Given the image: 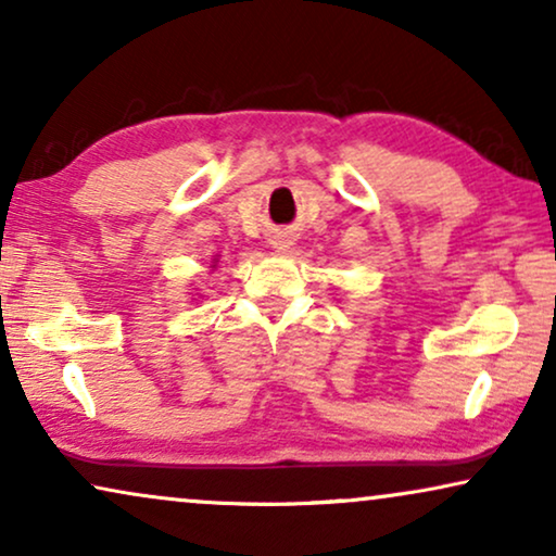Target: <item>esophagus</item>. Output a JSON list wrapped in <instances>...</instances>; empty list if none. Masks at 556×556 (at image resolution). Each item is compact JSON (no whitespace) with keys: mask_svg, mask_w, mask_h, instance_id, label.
<instances>
[{"mask_svg":"<svg viewBox=\"0 0 556 556\" xmlns=\"http://www.w3.org/2000/svg\"><path fill=\"white\" fill-rule=\"evenodd\" d=\"M273 248H278V253H286L288 248H293V235L291 232H278L273 238Z\"/></svg>","mask_w":556,"mask_h":556,"instance_id":"34e87169","label":"esophagus"}]
</instances>
